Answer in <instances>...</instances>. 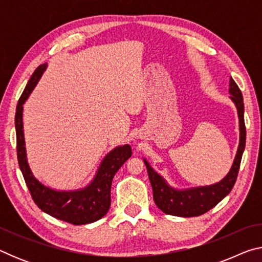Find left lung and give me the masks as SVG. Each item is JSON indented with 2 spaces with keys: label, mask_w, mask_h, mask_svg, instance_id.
Segmentation results:
<instances>
[{
  "label": "left lung",
  "mask_w": 262,
  "mask_h": 262,
  "mask_svg": "<svg viewBox=\"0 0 262 262\" xmlns=\"http://www.w3.org/2000/svg\"><path fill=\"white\" fill-rule=\"evenodd\" d=\"M229 86V92L231 95L230 98L236 105L239 118V145L229 173L220 183L193 188L176 189L171 187L167 181L154 170L147 159H143L148 170L149 180L151 183L154 201L159 209L167 215L194 217L205 214L223 200L231 192L233 185L236 183L242 156L244 149H245L246 128L245 122H244V100L242 91L239 90L232 77H230Z\"/></svg>",
  "instance_id": "left-lung-1"
}]
</instances>
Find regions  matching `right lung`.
Here are the masks:
<instances>
[{"instance_id":"1","label":"right lung","mask_w":262,"mask_h":262,"mask_svg":"<svg viewBox=\"0 0 262 262\" xmlns=\"http://www.w3.org/2000/svg\"><path fill=\"white\" fill-rule=\"evenodd\" d=\"M46 68L47 63H43L34 70L17 104L15 126L19 168L34 203L43 212L74 225L94 223L107 214L111 206V186L114 174L132 156V148L129 144H125L110 151L101 161L95 178L86 187L81 189L56 190L47 187L35 178L26 157L23 104L29 98Z\"/></svg>"}]
</instances>
